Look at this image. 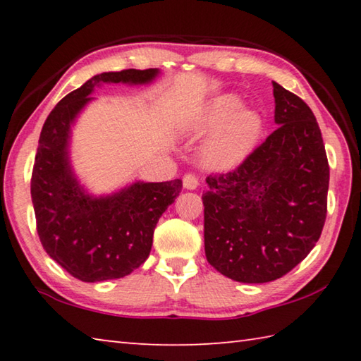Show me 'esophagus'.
<instances>
[{
  "instance_id": "obj_1",
  "label": "esophagus",
  "mask_w": 361,
  "mask_h": 361,
  "mask_svg": "<svg viewBox=\"0 0 361 361\" xmlns=\"http://www.w3.org/2000/svg\"><path fill=\"white\" fill-rule=\"evenodd\" d=\"M183 186L186 189H195L199 186V178L194 173H186L183 176Z\"/></svg>"
}]
</instances>
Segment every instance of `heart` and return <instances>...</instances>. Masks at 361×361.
Masks as SVG:
<instances>
[{
    "instance_id": "obj_1",
    "label": "heart",
    "mask_w": 361,
    "mask_h": 361,
    "mask_svg": "<svg viewBox=\"0 0 361 361\" xmlns=\"http://www.w3.org/2000/svg\"><path fill=\"white\" fill-rule=\"evenodd\" d=\"M234 95H223L213 100L195 122L192 132L204 135L216 129L202 151L204 164L210 169L226 170L237 166L248 156L262 130L261 116L252 109H240Z\"/></svg>"
}]
</instances>
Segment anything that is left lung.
Segmentation results:
<instances>
[{
    "label": "left lung",
    "instance_id": "1",
    "mask_svg": "<svg viewBox=\"0 0 361 361\" xmlns=\"http://www.w3.org/2000/svg\"><path fill=\"white\" fill-rule=\"evenodd\" d=\"M276 124L239 167L207 176V261L235 282L266 283L296 267L320 239L329 166L305 102L277 82Z\"/></svg>",
    "mask_w": 361,
    "mask_h": 361
}]
</instances>
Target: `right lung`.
<instances>
[{"label":"right lung","instance_id":"right-lung-1","mask_svg":"<svg viewBox=\"0 0 361 361\" xmlns=\"http://www.w3.org/2000/svg\"><path fill=\"white\" fill-rule=\"evenodd\" d=\"M157 68L102 73L73 90L42 126L32 173L36 229L46 253L82 282L129 276L146 261L154 228L181 192V180L135 181L119 192L87 194L70 162L71 126L103 82L148 84Z\"/></svg>","mask_w":361,"mask_h":361}]
</instances>
